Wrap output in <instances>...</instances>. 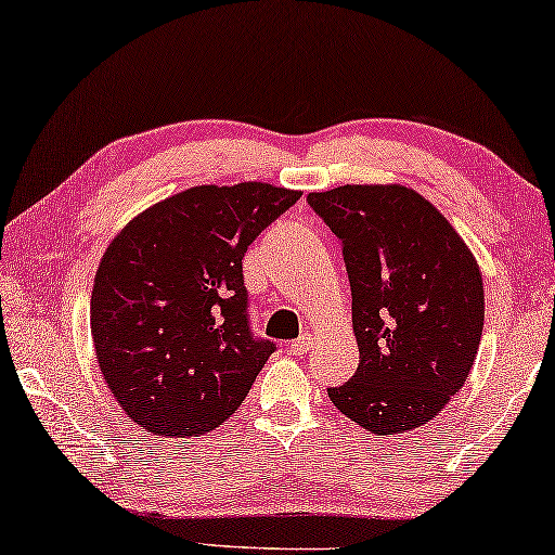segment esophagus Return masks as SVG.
Instances as JSON below:
<instances>
[{"label": "esophagus", "instance_id": "1", "mask_svg": "<svg viewBox=\"0 0 555 555\" xmlns=\"http://www.w3.org/2000/svg\"><path fill=\"white\" fill-rule=\"evenodd\" d=\"M310 347H312V339H310V335H302L300 339H295V343H289L287 345V349L293 354H305V352H310Z\"/></svg>", "mask_w": 555, "mask_h": 555}]
</instances>
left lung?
I'll return each instance as SVG.
<instances>
[{"label":"left lung","mask_w":555,"mask_h":555,"mask_svg":"<svg viewBox=\"0 0 555 555\" xmlns=\"http://www.w3.org/2000/svg\"><path fill=\"white\" fill-rule=\"evenodd\" d=\"M343 241L360 366L330 402L372 434L434 420L464 387L483 330V283L449 220L406 185L307 195Z\"/></svg>","instance_id":"obj_1"}]
</instances>
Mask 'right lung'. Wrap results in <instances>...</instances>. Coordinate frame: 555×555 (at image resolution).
Segmentation results:
<instances>
[{
	"label": "right lung",
	"mask_w": 555,
	"mask_h": 555,
	"mask_svg": "<svg viewBox=\"0 0 555 555\" xmlns=\"http://www.w3.org/2000/svg\"><path fill=\"white\" fill-rule=\"evenodd\" d=\"M300 191L195 185L118 233L91 293V337L111 395L156 437H198L248 397L275 352L253 337L243 258Z\"/></svg>",
	"instance_id": "obj_1"
}]
</instances>
